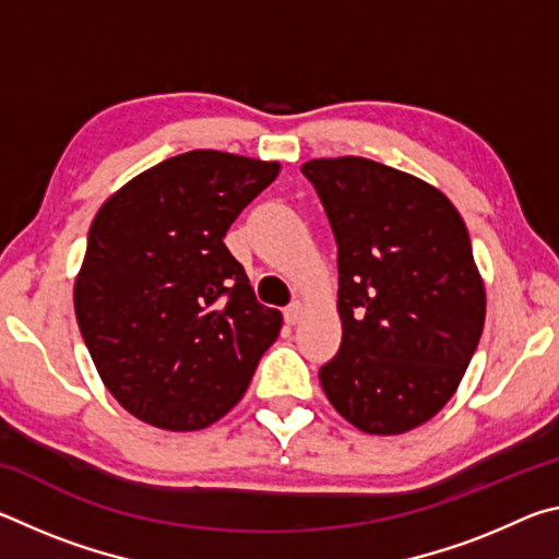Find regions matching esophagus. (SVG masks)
<instances>
[{
    "label": "esophagus",
    "instance_id": "obj_1",
    "mask_svg": "<svg viewBox=\"0 0 559 559\" xmlns=\"http://www.w3.org/2000/svg\"><path fill=\"white\" fill-rule=\"evenodd\" d=\"M302 310H306V306H302V300H293L290 306L283 310V318H286L288 325H296V323H300Z\"/></svg>",
    "mask_w": 559,
    "mask_h": 559
}]
</instances>
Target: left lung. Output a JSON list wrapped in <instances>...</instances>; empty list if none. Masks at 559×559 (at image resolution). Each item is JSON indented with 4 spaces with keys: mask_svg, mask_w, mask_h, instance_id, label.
Returning a JSON list of instances; mask_svg holds the SVG:
<instances>
[{
    "mask_svg": "<svg viewBox=\"0 0 559 559\" xmlns=\"http://www.w3.org/2000/svg\"><path fill=\"white\" fill-rule=\"evenodd\" d=\"M337 241L343 343L320 367L340 416L365 433H404L443 409L486 323L468 229L437 187L365 157L300 167Z\"/></svg>",
    "mask_w": 559,
    "mask_h": 559,
    "instance_id": "obj_1",
    "label": "left lung"
}]
</instances>
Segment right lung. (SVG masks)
Listing matches in <instances>:
<instances>
[{
    "label": "right lung",
    "mask_w": 559,
    "mask_h": 559,
    "mask_svg": "<svg viewBox=\"0 0 559 559\" xmlns=\"http://www.w3.org/2000/svg\"><path fill=\"white\" fill-rule=\"evenodd\" d=\"M278 163L192 150L110 194L73 286L83 343L122 409L167 431L231 412L283 316L261 306L224 236Z\"/></svg>",
    "instance_id": "1"
}]
</instances>
